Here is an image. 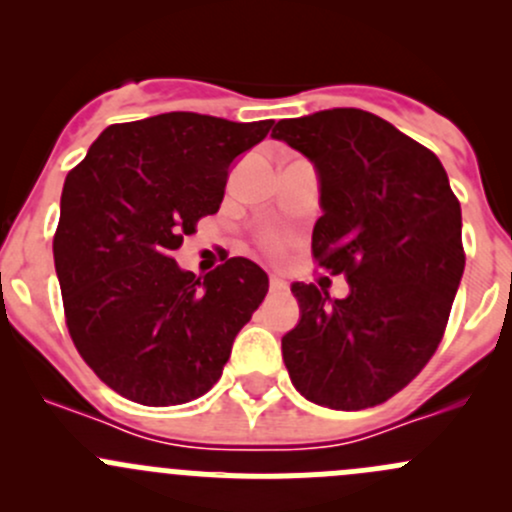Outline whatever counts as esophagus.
<instances>
[{"label":"esophagus","mask_w":512,"mask_h":512,"mask_svg":"<svg viewBox=\"0 0 512 512\" xmlns=\"http://www.w3.org/2000/svg\"><path fill=\"white\" fill-rule=\"evenodd\" d=\"M270 289H272V292H287V282L282 280L280 275H272L270 277Z\"/></svg>","instance_id":"1"}]
</instances>
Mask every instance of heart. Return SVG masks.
<instances>
[{"mask_svg":"<svg viewBox=\"0 0 512 512\" xmlns=\"http://www.w3.org/2000/svg\"><path fill=\"white\" fill-rule=\"evenodd\" d=\"M265 245H267V250L277 252V250H280V247H282L280 235H267V237H265Z\"/></svg>","mask_w":512,"mask_h":512,"instance_id":"heart-1","label":"heart"}]
</instances>
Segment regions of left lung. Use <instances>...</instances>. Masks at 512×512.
I'll list each match as a JSON object with an SVG mask.
<instances>
[{"label": "left lung", "mask_w": 512, "mask_h": 512, "mask_svg": "<svg viewBox=\"0 0 512 512\" xmlns=\"http://www.w3.org/2000/svg\"><path fill=\"white\" fill-rule=\"evenodd\" d=\"M319 173L312 255L349 297L294 282L299 324L282 359L304 399L359 411L399 394L446 332L466 252L461 203L436 153L361 108L287 118L272 131Z\"/></svg>", "instance_id": "obj_1"}]
</instances>
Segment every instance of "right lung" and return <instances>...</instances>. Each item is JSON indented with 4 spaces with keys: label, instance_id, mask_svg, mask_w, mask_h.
<instances>
[{
    "label": "right lung",
    "instance_id": "right-lung-1",
    "mask_svg": "<svg viewBox=\"0 0 512 512\" xmlns=\"http://www.w3.org/2000/svg\"><path fill=\"white\" fill-rule=\"evenodd\" d=\"M275 121L173 111L113 123L69 170L54 235L66 327L81 359L143 406L213 389L265 299V270L230 257L200 280L173 250L218 213L227 170Z\"/></svg>",
    "mask_w": 512,
    "mask_h": 512
}]
</instances>
